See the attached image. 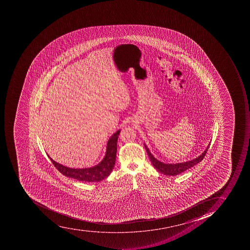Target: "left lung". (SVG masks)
<instances>
[{
    "label": "left lung",
    "mask_w": 250,
    "mask_h": 250,
    "mask_svg": "<svg viewBox=\"0 0 250 250\" xmlns=\"http://www.w3.org/2000/svg\"><path fill=\"white\" fill-rule=\"evenodd\" d=\"M208 146H209V145L207 147V149L203 151L202 155H199V157L196 158V159H192L191 161L176 163V164H166V163H161V162H159V160L155 159L153 155H151L147 146L145 145L147 155L149 156L150 160L152 163L154 167L157 169L158 171L160 172V173L168 176H175L177 175V174H180V173H183L185 170L190 169V168L196 165L198 163H200L203 160V158L205 157L206 154H207Z\"/></svg>",
    "instance_id": "obj_1"
}]
</instances>
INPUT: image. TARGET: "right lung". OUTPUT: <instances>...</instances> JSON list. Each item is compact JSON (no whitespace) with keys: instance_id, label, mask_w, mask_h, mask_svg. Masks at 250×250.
Instances as JSON below:
<instances>
[{"instance_id":"1","label":"right lung","mask_w":250,"mask_h":250,"mask_svg":"<svg viewBox=\"0 0 250 250\" xmlns=\"http://www.w3.org/2000/svg\"><path fill=\"white\" fill-rule=\"evenodd\" d=\"M120 130L116 131L108 140L107 144L106 154L104 155L103 161L94 167L85 168V169H73L66 167L54 161L50 158L51 163L65 177H71L77 181H87V182H99L109 176L116 163V151H117V140Z\"/></svg>"}]
</instances>
